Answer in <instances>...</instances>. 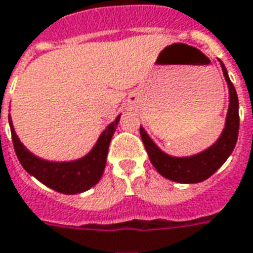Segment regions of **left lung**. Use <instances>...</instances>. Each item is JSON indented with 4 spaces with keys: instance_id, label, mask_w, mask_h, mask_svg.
<instances>
[{
    "instance_id": "8db88e82",
    "label": "left lung",
    "mask_w": 253,
    "mask_h": 253,
    "mask_svg": "<svg viewBox=\"0 0 253 253\" xmlns=\"http://www.w3.org/2000/svg\"><path fill=\"white\" fill-rule=\"evenodd\" d=\"M221 67L228 87H229V110H228V115H226L225 128H224L220 139L212 147H209L208 150L193 155V157L174 158V157L162 153L154 145V142L149 138L145 130L142 127L139 128L142 141H143V145H145L151 164L165 178L181 182V184H197V182L205 181L228 160V157L235 149L237 135H239V125H240L239 99H237L236 89L233 87L222 63Z\"/></svg>"
}]
</instances>
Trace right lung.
I'll use <instances>...</instances> for the list:
<instances>
[{
    "instance_id": "right-lung-1",
    "label": "right lung",
    "mask_w": 253,
    "mask_h": 253,
    "mask_svg": "<svg viewBox=\"0 0 253 253\" xmlns=\"http://www.w3.org/2000/svg\"><path fill=\"white\" fill-rule=\"evenodd\" d=\"M119 118L121 117H118L115 122L108 125L88 155L74 162H48L35 157L22 146L20 139L17 138L10 119L9 123L14 151L22 168L40 182L59 193L76 194L88 190L102 178V174L106 168L108 146L115 132Z\"/></svg>"
}]
</instances>
